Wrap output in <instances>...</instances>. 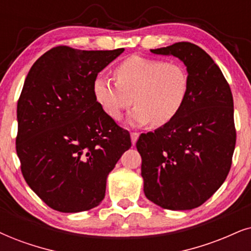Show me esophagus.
<instances>
[{
    "mask_svg": "<svg viewBox=\"0 0 251 251\" xmlns=\"http://www.w3.org/2000/svg\"><path fill=\"white\" fill-rule=\"evenodd\" d=\"M139 133L138 132H132L131 133V140H132V144L135 145V142L138 141V138H139Z\"/></svg>",
    "mask_w": 251,
    "mask_h": 251,
    "instance_id": "1",
    "label": "esophagus"
}]
</instances>
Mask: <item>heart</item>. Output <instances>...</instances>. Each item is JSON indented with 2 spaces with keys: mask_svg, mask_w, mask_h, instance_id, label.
Here are the masks:
<instances>
[{
  "mask_svg": "<svg viewBox=\"0 0 251 251\" xmlns=\"http://www.w3.org/2000/svg\"><path fill=\"white\" fill-rule=\"evenodd\" d=\"M116 82L104 75L95 77L93 91L100 109L118 120L124 110L136 105L132 125L163 126L178 116L189 96V73L174 61L132 55L116 66Z\"/></svg>",
  "mask_w": 251,
  "mask_h": 251,
  "instance_id": "obj_1",
  "label": "heart"
}]
</instances>
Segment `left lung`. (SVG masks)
Wrapping results in <instances>:
<instances>
[{"instance_id":"8db88e82","label":"left lung","mask_w":251,"mask_h":251,"mask_svg":"<svg viewBox=\"0 0 251 251\" xmlns=\"http://www.w3.org/2000/svg\"><path fill=\"white\" fill-rule=\"evenodd\" d=\"M151 52L182 60L190 90L175 119L136 141L144 191L167 210H192L211 198L230 170L236 142L233 95L217 63L195 44Z\"/></svg>"}]
</instances>
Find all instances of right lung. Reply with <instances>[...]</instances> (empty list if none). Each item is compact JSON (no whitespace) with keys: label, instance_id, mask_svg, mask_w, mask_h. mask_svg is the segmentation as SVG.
<instances>
[{"label":"right lung","instance_id":"1","mask_svg":"<svg viewBox=\"0 0 251 251\" xmlns=\"http://www.w3.org/2000/svg\"><path fill=\"white\" fill-rule=\"evenodd\" d=\"M124 49L47 50L17 103L16 151L27 185L53 210L88 211L104 199L106 177L131 136L97 103L93 83Z\"/></svg>","mask_w":251,"mask_h":251}]
</instances>
